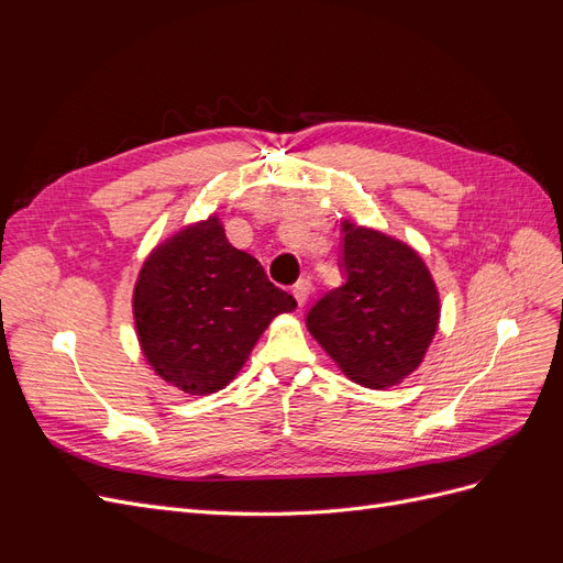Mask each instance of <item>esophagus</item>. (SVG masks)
I'll list each match as a JSON object with an SVG mask.
<instances>
[{
	"label": "esophagus",
	"mask_w": 563,
	"mask_h": 563,
	"mask_svg": "<svg viewBox=\"0 0 563 563\" xmlns=\"http://www.w3.org/2000/svg\"><path fill=\"white\" fill-rule=\"evenodd\" d=\"M294 298L298 300L300 308L308 302V298H310V282L308 279H300L294 284Z\"/></svg>",
	"instance_id": "34e87169"
}]
</instances>
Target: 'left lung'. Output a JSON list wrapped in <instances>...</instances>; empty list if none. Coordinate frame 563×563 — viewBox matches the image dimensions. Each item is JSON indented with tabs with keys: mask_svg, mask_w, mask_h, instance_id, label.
I'll return each instance as SVG.
<instances>
[{
	"mask_svg": "<svg viewBox=\"0 0 563 563\" xmlns=\"http://www.w3.org/2000/svg\"><path fill=\"white\" fill-rule=\"evenodd\" d=\"M345 284L308 312L317 343L354 383L399 385L420 366L439 327V291L428 265L399 240L343 223Z\"/></svg>",
	"mask_w": 563,
	"mask_h": 563,
	"instance_id": "left-lung-1",
	"label": "left lung"
}]
</instances>
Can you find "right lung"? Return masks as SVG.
Instances as JSON below:
<instances>
[{"label": "right lung", "instance_id": "1", "mask_svg": "<svg viewBox=\"0 0 563 563\" xmlns=\"http://www.w3.org/2000/svg\"><path fill=\"white\" fill-rule=\"evenodd\" d=\"M296 298L234 249L216 216L187 225L147 255L133 288V319L147 364L187 395L223 389L269 321Z\"/></svg>", "mask_w": 563, "mask_h": 563}]
</instances>
